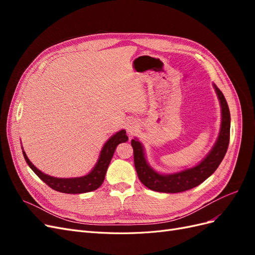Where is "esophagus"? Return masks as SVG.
Masks as SVG:
<instances>
[{"instance_id": "esophagus-1", "label": "esophagus", "mask_w": 255, "mask_h": 255, "mask_svg": "<svg viewBox=\"0 0 255 255\" xmlns=\"http://www.w3.org/2000/svg\"><path fill=\"white\" fill-rule=\"evenodd\" d=\"M127 129H128V132L129 134L134 135V134L137 132V129H138L137 123H136L135 121H129V122L128 123V126H127Z\"/></svg>"}]
</instances>
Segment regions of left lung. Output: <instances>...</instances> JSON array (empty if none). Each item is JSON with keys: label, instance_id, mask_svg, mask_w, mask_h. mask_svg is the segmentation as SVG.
Instances as JSON below:
<instances>
[{"label": "left lung", "instance_id": "obj_1", "mask_svg": "<svg viewBox=\"0 0 255 255\" xmlns=\"http://www.w3.org/2000/svg\"><path fill=\"white\" fill-rule=\"evenodd\" d=\"M214 88L221 105L220 132L211 152L195 167L172 174H160L146 163L141 142L137 139H132L130 141L134 150V164L137 175L145 187L158 192H168V194L182 192L198 186L218 168L229 146L231 116L225 96L215 84Z\"/></svg>", "mask_w": 255, "mask_h": 255}]
</instances>
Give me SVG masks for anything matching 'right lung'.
Listing matches in <instances>:
<instances>
[{"mask_svg":"<svg viewBox=\"0 0 255 255\" xmlns=\"http://www.w3.org/2000/svg\"><path fill=\"white\" fill-rule=\"evenodd\" d=\"M128 137L127 136L126 130H119V132L113 135L110 139L105 142L103 149L101 150V153H100V156L96 166L88 174L79 177H67V179H65V177H54L41 172L39 169H37L32 163H30V160L26 156L25 152H22L23 156H24L26 163L30 167V169H32V170L38 175V177H40V179L52 189L59 192H64V194H84V192L96 190L97 188L101 186L104 181L107 168H109L112 157L115 153L116 146L121 142L128 141Z\"/></svg>","mask_w":255,"mask_h":255,"instance_id":"right-lung-1","label":"right lung"}]
</instances>
